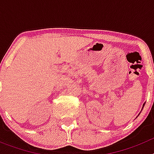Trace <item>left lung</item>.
Masks as SVG:
<instances>
[{"label": "left lung", "instance_id": "obj_1", "mask_svg": "<svg viewBox=\"0 0 154 154\" xmlns=\"http://www.w3.org/2000/svg\"><path fill=\"white\" fill-rule=\"evenodd\" d=\"M144 105H145V103H143V107H142V109H141V111H142V110H143V107H144Z\"/></svg>", "mask_w": 154, "mask_h": 154}]
</instances>
